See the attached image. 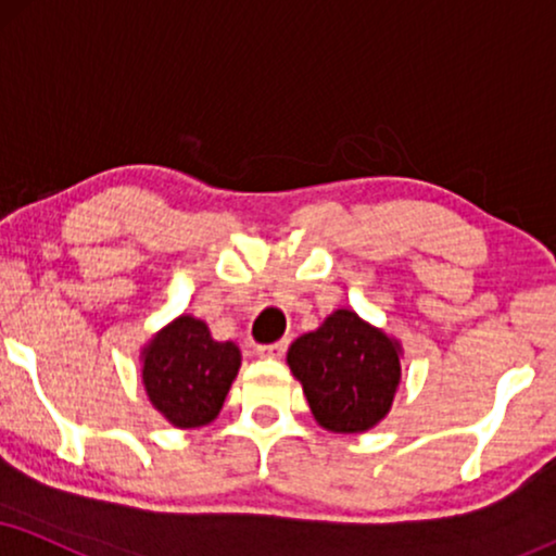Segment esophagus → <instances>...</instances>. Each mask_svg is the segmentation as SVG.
<instances>
[{"label":"esophagus","instance_id":"esophagus-1","mask_svg":"<svg viewBox=\"0 0 556 556\" xmlns=\"http://www.w3.org/2000/svg\"><path fill=\"white\" fill-rule=\"evenodd\" d=\"M286 348H289V340H278L270 342V345H257L255 353L260 358H280V355L286 353Z\"/></svg>","mask_w":556,"mask_h":556}]
</instances>
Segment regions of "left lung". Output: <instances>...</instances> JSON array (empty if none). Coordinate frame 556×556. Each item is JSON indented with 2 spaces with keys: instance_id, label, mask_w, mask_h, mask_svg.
Returning a JSON list of instances; mask_svg holds the SVG:
<instances>
[{
  "instance_id": "obj_1",
  "label": "left lung",
  "mask_w": 556,
  "mask_h": 556,
  "mask_svg": "<svg viewBox=\"0 0 556 556\" xmlns=\"http://www.w3.org/2000/svg\"><path fill=\"white\" fill-rule=\"evenodd\" d=\"M289 366L321 428L361 433L392 407L400 348L355 312L340 309L317 332L293 342Z\"/></svg>"
}]
</instances>
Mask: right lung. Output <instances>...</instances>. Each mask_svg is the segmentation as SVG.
Returning a JSON list of instances; mask_svg holds the SVG:
<instances>
[{"mask_svg": "<svg viewBox=\"0 0 556 556\" xmlns=\"http://www.w3.org/2000/svg\"><path fill=\"white\" fill-rule=\"evenodd\" d=\"M239 361L235 342H216L201 319L180 317L143 353L147 394L177 428H198L218 415Z\"/></svg>", "mask_w": 556, "mask_h": 556, "instance_id": "add662e5", "label": "right lung"}]
</instances>
